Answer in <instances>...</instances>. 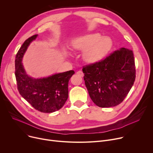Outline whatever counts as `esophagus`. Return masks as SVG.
<instances>
[{"label": "esophagus", "mask_w": 153, "mask_h": 153, "mask_svg": "<svg viewBox=\"0 0 153 153\" xmlns=\"http://www.w3.org/2000/svg\"><path fill=\"white\" fill-rule=\"evenodd\" d=\"M76 74H77L78 76H80V77H83V76H84V73H83L81 71H77V72L76 73Z\"/></svg>", "instance_id": "obj_1"}]
</instances>
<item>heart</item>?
I'll return each instance as SVG.
<instances>
[{"label": "heart", "mask_w": 153, "mask_h": 153, "mask_svg": "<svg viewBox=\"0 0 153 153\" xmlns=\"http://www.w3.org/2000/svg\"><path fill=\"white\" fill-rule=\"evenodd\" d=\"M113 42L108 37H101L98 33H92L74 38L71 46L76 50L82 51L85 62L94 64L102 59L111 50ZM68 54V52H65Z\"/></svg>", "instance_id": "1"}]
</instances>
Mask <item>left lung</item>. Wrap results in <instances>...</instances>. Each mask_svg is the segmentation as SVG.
<instances>
[{
  "mask_svg": "<svg viewBox=\"0 0 153 153\" xmlns=\"http://www.w3.org/2000/svg\"><path fill=\"white\" fill-rule=\"evenodd\" d=\"M84 79L93 102L101 108L119 105L135 80V66L131 50L120 48L105 59L82 69Z\"/></svg>",
  "mask_w": 153,
  "mask_h": 153,
  "instance_id": "1",
  "label": "left lung"
}]
</instances>
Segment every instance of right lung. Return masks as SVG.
<instances>
[{"mask_svg":"<svg viewBox=\"0 0 153 153\" xmlns=\"http://www.w3.org/2000/svg\"><path fill=\"white\" fill-rule=\"evenodd\" d=\"M37 34L26 40L15 58V76L19 92L28 103L42 113H53L62 108L68 98V82L75 72L70 70L48 77L34 78L29 76L22 63L30 44Z\"/></svg>","mask_w":153,"mask_h":153,"instance_id":"right-lung-1","label":"right lung"}]
</instances>
